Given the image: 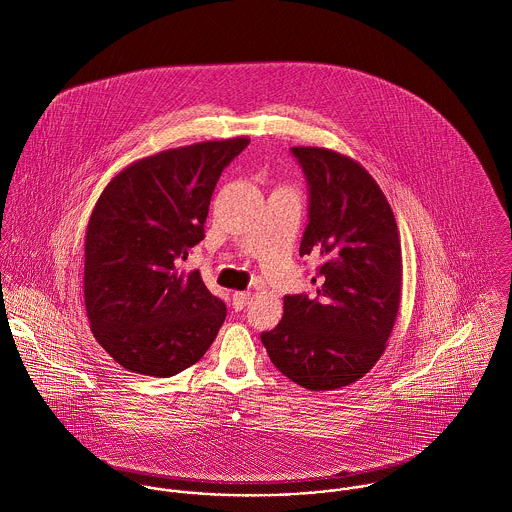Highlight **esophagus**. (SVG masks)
<instances>
[{
  "mask_svg": "<svg viewBox=\"0 0 512 512\" xmlns=\"http://www.w3.org/2000/svg\"><path fill=\"white\" fill-rule=\"evenodd\" d=\"M249 301H251V293L249 291H235L233 293V307L237 311H241Z\"/></svg>",
  "mask_w": 512,
  "mask_h": 512,
  "instance_id": "1",
  "label": "esophagus"
}]
</instances>
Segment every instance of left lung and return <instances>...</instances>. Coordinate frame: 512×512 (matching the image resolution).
Wrapping results in <instances>:
<instances>
[{
  "mask_svg": "<svg viewBox=\"0 0 512 512\" xmlns=\"http://www.w3.org/2000/svg\"><path fill=\"white\" fill-rule=\"evenodd\" d=\"M309 181L299 255L321 259L317 295H287L283 321L261 335L273 365L309 391L365 377L387 349L403 289L401 235L371 173L327 147H293Z\"/></svg>",
  "mask_w": 512,
  "mask_h": 512,
  "instance_id": "left-lung-1",
  "label": "left lung"
}]
</instances>
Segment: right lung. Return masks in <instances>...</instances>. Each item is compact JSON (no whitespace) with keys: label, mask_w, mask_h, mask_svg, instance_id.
Segmentation results:
<instances>
[{"label":"right lung","mask_w":512,"mask_h":512,"mask_svg":"<svg viewBox=\"0 0 512 512\" xmlns=\"http://www.w3.org/2000/svg\"><path fill=\"white\" fill-rule=\"evenodd\" d=\"M249 139L201 141L141 157L101 191L85 231L83 295L97 343L123 369L171 377L215 341L225 303L179 271L205 237L217 179Z\"/></svg>","instance_id":"obj_1"}]
</instances>
